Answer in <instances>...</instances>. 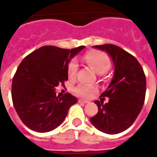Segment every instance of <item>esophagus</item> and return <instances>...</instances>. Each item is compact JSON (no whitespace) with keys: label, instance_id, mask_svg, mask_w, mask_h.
Returning <instances> with one entry per match:
<instances>
[{"label":"esophagus","instance_id":"esophagus-1","mask_svg":"<svg viewBox=\"0 0 157 157\" xmlns=\"http://www.w3.org/2000/svg\"><path fill=\"white\" fill-rule=\"evenodd\" d=\"M78 102L79 103H89V101L84 100V99H79Z\"/></svg>","mask_w":157,"mask_h":157}]
</instances>
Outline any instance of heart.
<instances>
[{
	"label": "heart",
	"mask_w": 157,
	"mask_h": 157,
	"mask_svg": "<svg viewBox=\"0 0 157 157\" xmlns=\"http://www.w3.org/2000/svg\"><path fill=\"white\" fill-rule=\"evenodd\" d=\"M83 60L90 66L98 74H103L110 68L112 61L109 56L104 52L99 50H91L86 53L83 56ZM78 69V64L76 60H72L69 63L67 66V75L69 78H75ZM76 94L84 97L90 98L96 91L94 86L81 84L75 88Z\"/></svg>",
	"instance_id": "obj_1"
}]
</instances>
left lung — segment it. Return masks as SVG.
Returning <instances> with one entry per match:
<instances>
[{
    "label": "left lung",
    "instance_id": "1",
    "mask_svg": "<svg viewBox=\"0 0 157 157\" xmlns=\"http://www.w3.org/2000/svg\"><path fill=\"white\" fill-rule=\"evenodd\" d=\"M107 52L114 64V74L101 97L109 100L95 101L98 113L90 122L105 134H115L127 129L141 112L146 94V76L144 69L133 55L112 44L93 46Z\"/></svg>",
    "mask_w": 157,
    "mask_h": 157
}]
</instances>
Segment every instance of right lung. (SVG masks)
<instances>
[{"mask_svg":"<svg viewBox=\"0 0 157 157\" xmlns=\"http://www.w3.org/2000/svg\"><path fill=\"white\" fill-rule=\"evenodd\" d=\"M47 45L25 57L12 81V100L23 123L34 131L45 133L63 122L69 108L77 103L71 94L56 97L55 87L67 81V66L84 50Z\"/></svg>","mask_w":157,"mask_h":157,"instance_id":"right-lung-1","label":"right lung"}]
</instances>
